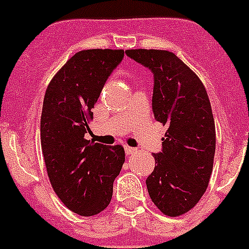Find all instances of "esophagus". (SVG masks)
<instances>
[{"instance_id":"obj_1","label":"esophagus","mask_w":249,"mask_h":249,"mask_svg":"<svg viewBox=\"0 0 249 249\" xmlns=\"http://www.w3.org/2000/svg\"><path fill=\"white\" fill-rule=\"evenodd\" d=\"M124 152H126L127 156H129V155L136 154V152H137V148L129 147V146H124Z\"/></svg>"}]
</instances>
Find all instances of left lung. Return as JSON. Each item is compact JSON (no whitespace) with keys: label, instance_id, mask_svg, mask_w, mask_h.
<instances>
[{"label":"left lung","instance_id":"obj_1","mask_svg":"<svg viewBox=\"0 0 249 249\" xmlns=\"http://www.w3.org/2000/svg\"><path fill=\"white\" fill-rule=\"evenodd\" d=\"M126 54L154 73L152 110L167 127L146 180L148 194L161 213L182 215L200 200L213 171L215 123L209 97L200 78L174 53L131 49Z\"/></svg>","mask_w":249,"mask_h":249}]
</instances>
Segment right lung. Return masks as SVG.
Wrapping results in <instances>:
<instances>
[{
    "label": "right lung",
    "mask_w": 249,
    "mask_h": 249,
    "mask_svg": "<svg viewBox=\"0 0 249 249\" xmlns=\"http://www.w3.org/2000/svg\"><path fill=\"white\" fill-rule=\"evenodd\" d=\"M123 55L122 49L78 52L46 88L40 122L46 171L59 199L78 215H97L109 205L113 181L124 162L121 145L84 137L104 83Z\"/></svg>",
    "instance_id": "right-lung-1"
}]
</instances>
